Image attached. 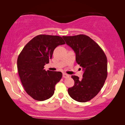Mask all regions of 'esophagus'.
I'll return each mask as SVG.
<instances>
[{
  "label": "esophagus",
  "instance_id": "esophagus-1",
  "mask_svg": "<svg viewBox=\"0 0 125 125\" xmlns=\"http://www.w3.org/2000/svg\"><path fill=\"white\" fill-rule=\"evenodd\" d=\"M69 77V75L68 74H67L65 73H63V77L64 78H67Z\"/></svg>",
  "mask_w": 125,
  "mask_h": 125
}]
</instances>
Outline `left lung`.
Wrapping results in <instances>:
<instances>
[{"mask_svg": "<svg viewBox=\"0 0 125 125\" xmlns=\"http://www.w3.org/2000/svg\"><path fill=\"white\" fill-rule=\"evenodd\" d=\"M62 37L74 51L76 62L84 71L82 79L72 75L74 85L68 88V92L75 101L86 102L98 94L106 79V56L98 44L88 36L78 35Z\"/></svg>", "mask_w": 125, "mask_h": 125, "instance_id": "left-lung-1", "label": "left lung"}]
</instances>
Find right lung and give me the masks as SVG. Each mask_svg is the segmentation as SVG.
<instances>
[{"mask_svg":"<svg viewBox=\"0 0 125 125\" xmlns=\"http://www.w3.org/2000/svg\"><path fill=\"white\" fill-rule=\"evenodd\" d=\"M64 44L58 36L39 35L30 40L19 55L17 66L21 82L27 94L35 100L44 101L53 95L62 73L46 71L44 65L52 59L55 48Z\"/></svg>","mask_w":125,"mask_h":125,"instance_id":"1","label":"right lung"}]
</instances>
